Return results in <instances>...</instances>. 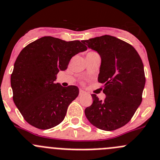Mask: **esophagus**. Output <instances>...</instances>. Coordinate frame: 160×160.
I'll return each instance as SVG.
<instances>
[{
	"label": "esophagus",
	"mask_w": 160,
	"mask_h": 160,
	"mask_svg": "<svg viewBox=\"0 0 160 160\" xmlns=\"http://www.w3.org/2000/svg\"><path fill=\"white\" fill-rule=\"evenodd\" d=\"M83 94H86V92H85L84 91H83V90H80V92H79V95L82 96V95H83Z\"/></svg>",
	"instance_id": "esophagus-1"
}]
</instances>
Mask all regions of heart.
Instances as JSON below:
<instances>
[{
	"label": "heart",
	"instance_id": "1",
	"mask_svg": "<svg viewBox=\"0 0 160 160\" xmlns=\"http://www.w3.org/2000/svg\"><path fill=\"white\" fill-rule=\"evenodd\" d=\"M91 53H95V52H88V54H91Z\"/></svg>",
	"mask_w": 160,
	"mask_h": 160
}]
</instances>
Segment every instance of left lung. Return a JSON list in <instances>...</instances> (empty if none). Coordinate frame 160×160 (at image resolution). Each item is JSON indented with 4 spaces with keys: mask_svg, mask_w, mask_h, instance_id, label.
<instances>
[{
    "mask_svg": "<svg viewBox=\"0 0 160 160\" xmlns=\"http://www.w3.org/2000/svg\"><path fill=\"white\" fill-rule=\"evenodd\" d=\"M101 57L99 83H104L105 100L91 94L93 103L85 108L90 123L103 131H114L128 123L142 101L145 84L142 58L125 41L109 35L82 41Z\"/></svg>",
    "mask_w": 160,
    "mask_h": 160,
    "instance_id": "obj_1",
    "label": "left lung"
}]
</instances>
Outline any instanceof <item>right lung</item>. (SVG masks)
Instances as JSON below:
<instances>
[{"instance_id": "right-lung-1", "label": "right lung", "mask_w": 160, "mask_h": 160, "mask_svg": "<svg viewBox=\"0 0 160 160\" xmlns=\"http://www.w3.org/2000/svg\"><path fill=\"white\" fill-rule=\"evenodd\" d=\"M87 49L79 41L43 37L21 51L14 65L11 86L14 103L27 123L47 130L64 119L79 89L55 83L56 75L67 69L72 56Z\"/></svg>"}]
</instances>
